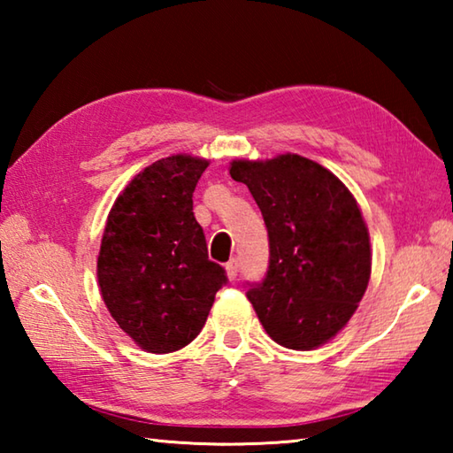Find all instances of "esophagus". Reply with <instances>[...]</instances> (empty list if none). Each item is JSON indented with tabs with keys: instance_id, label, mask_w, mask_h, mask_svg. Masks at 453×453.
Returning a JSON list of instances; mask_svg holds the SVG:
<instances>
[{
	"instance_id": "obj_1",
	"label": "esophagus",
	"mask_w": 453,
	"mask_h": 453,
	"mask_svg": "<svg viewBox=\"0 0 453 453\" xmlns=\"http://www.w3.org/2000/svg\"><path fill=\"white\" fill-rule=\"evenodd\" d=\"M237 259H229V262L226 264V275H227V280H235V275H237Z\"/></svg>"
}]
</instances>
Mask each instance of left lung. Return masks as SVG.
I'll return each mask as SVG.
<instances>
[{
    "label": "left lung",
    "instance_id": "left-lung-1",
    "mask_svg": "<svg viewBox=\"0 0 453 453\" xmlns=\"http://www.w3.org/2000/svg\"><path fill=\"white\" fill-rule=\"evenodd\" d=\"M229 175L254 196L270 237V267L248 300L275 343L316 349L346 327L372 273L362 210L340 178L297 153L234 159Z\"/></svg>",
    "mask_w": 453,
    "mask_h": 453
}]
</instances>
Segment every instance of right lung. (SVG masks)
<instances>
[{"label": "right lung", "mask_w": 453, "mask_h": 453, "mask_svg": "<svg viewBox=\"0 0 453 453\" xmlns=\"http://www.w3.org/2000/svg\"><path fill=\"white\" fill-rule=\"evenodd\" d=\"M208 159H157L113 202L97 256V283L118 326L150 354H172L202 332L227 281L210 262L194 216V189Z\"/></svg>", "instance_id": "1"}]
</instances>
